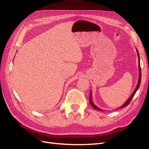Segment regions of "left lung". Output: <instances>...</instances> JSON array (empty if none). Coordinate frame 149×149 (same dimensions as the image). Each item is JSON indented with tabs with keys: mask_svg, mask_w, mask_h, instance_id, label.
Here are the masks:
<instances>
[{
	"mask_svg": "<svg viewBox=\"0 0 149 149\" xmlns=\"http://www.w3.org/2000/svg\"><path fill=\"white\" fill-rule=\"evenodd\" d=\"M137 50V55H138V58H139V79H138V83H137V86L136 88V89H134V91H133V93H132L131 95H130V96L129 97V98L128 99V100L125 101V102L123 106H121L119 108H123V107H126L130 103V101H131V100L132 99V97H134V96L135 95V94H136V93L137 92V91L138 90L139 86H140V84H141V65H140V57H139V52L137 49H136ZM89 102L90 104H91V105L92 106V107L93 108H94V109H96V110H98V111H102L101 109H100L98 107H97L93 103V101H92V93L91 91V93H90V94H89Z\"/></svg>",
	"mask_w": 149,
	"mask_h": 149,
	"instance_id": "8db88e82",
	"label": "left lung"
}]
</instances>
